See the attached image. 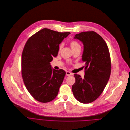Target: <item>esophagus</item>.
Instances as JSON below:
<instances>
[{
  "label": "esophagus",
  "instance_id": "obj_1",
  "mask_svg": "<svg viewBox=\"0 0 130 130\" xmlns=\"http://www.w3.org/2000/svg\"><path fill=\"white\" fill-rule=\"evenodd\" d=\"M72 75V74L71 72H70L69 71H66V75L69 76V75Z\"/></svg>",
  "mask_w": 130,
  "mask_h": 130
}]
</instances>
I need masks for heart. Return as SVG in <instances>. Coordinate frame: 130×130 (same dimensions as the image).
Listing matches in <instances>:
<instances>
[{
  "mask_svg": "<svg viewBox=\"0 0 130 130\" xmlns=\"http://www.w3.org/2000/svg\"><path fill=\"white\" fill-rule=\"evenodd\" d=\"M70 46H71V47L72 50H75V49H76L77 48H80V44L76 41L73 40V41H71L70 43ZM62 47V44L60 45V49H61Z\"/></svg>",
  "mask_w": 130,
  "mask_h": 130,
  "instance_id": "heart-1",
  "label": "heart"
}]
</instances>
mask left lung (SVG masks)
I'll list each match as a JSON object with an SVG mask.
<instances>
[{
  "instance_id": "left-lung-1",
  "label": "left lung",
  "mask_w": 130,
  "mask_h": 130,
  "mask_svg": "<svg viewBox=\"0 0 130 130\" xmlns=\"http://www.w3.org/2000/svg\"><path fill=\"white\" fill-rule=\"evenodd\" d=\"M74 38L83 43L82 60L85 65L83 78L74 74L75 82L72 91L78 101L88 104L100 96L108 83L111 71L110 55L105 40L94 31L82 32Z\"/></svg>"
}]
</instances>
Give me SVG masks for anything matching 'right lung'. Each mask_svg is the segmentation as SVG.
<instances>
[{
  "label": "right lung",
  "instance_id": "1",
  "mask_svg": "<svg viewBox=\"0 0 130 130\" xmlns=\"http://www.w3.org/2000/svg\"><path fill=\"white\" fill-rule=\"evenodd\" d=\"M70 33L43 28L27 41L21 58L22 76L31 95L41 103L57 96L65 71L53 69L50 62L58 55L59 44Z\"/></svg>",
  "mask_w": 130,
  "mask_h": 130
}]
</instances>
